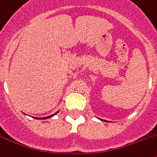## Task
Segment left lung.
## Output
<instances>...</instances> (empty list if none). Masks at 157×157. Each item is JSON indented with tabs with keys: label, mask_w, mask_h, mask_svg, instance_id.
<instances>
[{
	"label": "left lung",
	"mask_w": 157,
	"mask_h": 157,
	"mask_svg": "<svg viewBox=\"0 0 157 157\" xmlns=\"http://www.w3.org/2000/svg\"><path fill=\"white\" fill-rule=\"evenodd\" d=\"M99 119V118H98ZM100 120H101V121H105V122H109V121H107V120H101V119H99Z\"/></svg>",
	"instance_id": "8db88e82"
}]
</instances>
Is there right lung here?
<instances>
[{"label":"right lung","mask_w":157,"mask_h":157,"mask_svg":"<svg viewBox=\"0 0 157 157\" xmlns=\"http://www.w3.org/2000/svg\"><path fill=\"white\" fill-rule=\"evenodd\" d=\"M58 112H59V111H58V112H56V113H54V114L51 115V116H47V117H43V118H36V117H33V118H34V119H37V120H45V119H48V118L52 117V116H55V115H56V114H57Z\"/></svg>","instance_id":"obj_1"}]
</instances>
